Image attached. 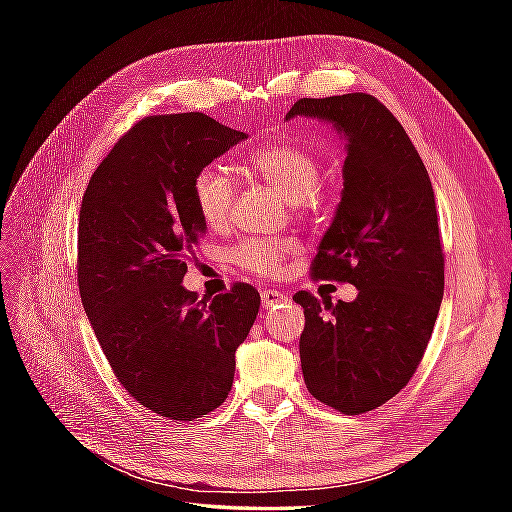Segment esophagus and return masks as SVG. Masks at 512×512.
Wrapping results in <instances>:
<instances>
[{
	"label": "esophagus",
	"instance_id": "obj_1",
	"mask_svg": "<svg viewBox=\"0 0 512 512\" xmlns=\"http://www.w3.org/2000/svg\"><path fill=\"white\" fill-rule=\"evenodd\" d=\"M288 299V295L286 292H279V290H264L262 292V308H273V306H277V303H281V301H286Z\"/></svg>",
	"mask_w": 512,
	"mask_h": 512
}]
</instances>
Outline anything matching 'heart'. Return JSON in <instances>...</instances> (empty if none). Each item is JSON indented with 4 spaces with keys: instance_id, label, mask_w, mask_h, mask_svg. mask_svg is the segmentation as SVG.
<instances>
[{
    "instance_id": "1",
    "label": "heart",
    "mask_w": 512,
    "mask_h": 512,
    "mask_svg": "<svg viewBox=\"0 0 512 512\" xmlns=\"http://www.w3.org/2000/svg\"><path fill=\"white\" fill-rule=\"evenodd\" d=\"M248 169L275 187L292 204L310 200L323 182V167L312 149L297 143H268L248 156ZM198 213L209 228H222L233 211L235 184L220 165L204 167L193 180ZM295 250L292 242L248 239L233 248V262L255 275H275L281 262Z\"/></svg>"
}]
</instances>
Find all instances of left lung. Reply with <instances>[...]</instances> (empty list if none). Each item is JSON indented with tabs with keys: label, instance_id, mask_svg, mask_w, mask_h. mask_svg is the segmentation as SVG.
Returning a JSON list of instances; mask_svg holds the SVG:
<instances>
[{
	"label": "left lung",
	"instance_id": "obj_1",
	"mask_svg": "<svg viewBox=\"0 0 512 512\" xmlns=\"http://www.w3.org/2000/svg\"><path fill=\"white\" fill-rule=\"evenodd\" d=\"M319 118L345 140L343 193L312 273L352 284L354 301L297 292L310 394L347 416L385 405L427 350L444 295V255L429 173L407 132L363 92L301 99L286 114Z\"/></svg>",
	"mask_w": 512,
	"mask_h": 512
}]
</instances>
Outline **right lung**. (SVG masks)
I'll return each instance as SVG.
<instances>
[{
	"instance_id": "right-lung-1",
	"label": "right lung",
	"mask_w": 512,
	"mask_h": 512,
	"mask_svg": "<svg viewBox=\"0 0 512 512\" xmlns=\"http://www.w3.org/2000/svg\"><path fill=\"white\" fill-rule=\"evenodd\" d=\"M246 138L200 112L147 116L118 140L83 195L85 314L121 385L169 420L222 405L235 352L259 312L248 284L211 301L182 286L184 257L206 233L193 180Z\"/></svg>"
}]
</instances>
